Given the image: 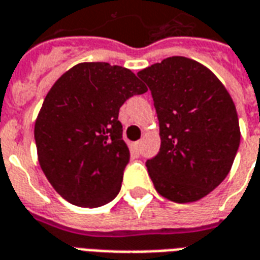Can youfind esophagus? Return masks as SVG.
I'll use <instances>...</instances> for the list:
<instances>
[{
	"label": "esophagus",
	"mask_w": 260,
	"mask_h": 260,
	"mask_svg": "<svg viewBox=\"0 0 260 260\" xmlns=\"http://www.w3.org/2000/svg\"><path fill=\"white\" fill-rule=\"evenodd\" d=\"M134 148L137 149V151H140V148H141V141H137V143H134Z\"/></svg>",
	"instance_id": "obj_1"
}]
</instances>
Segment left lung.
Here are the masks:
<instances>
[{
	"label": "left lung",
	"mask_w": 260,
	"mask_h": 260,
	"mask_svg": "<svg viewBox=\"0 0 260 260\" xmlns=\"http://www.w3.org/2000/svg\"><path fill=\"white\" fill-rule=\"evenodd\" d=\"M159 120L160 149L147 160L155 190L179 204L204 198L226 179L240 147L234 102L208 68L170 56L140 70Z\"/></svg>",
	"instance_id": "obj_1"
}]
</instances>
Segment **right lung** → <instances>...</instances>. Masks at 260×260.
I'll use <instances>...</instances> for the list:
<instances>
[{
    "label": "right lung",
    "instance_id": "1",
    "mask_svg": "<svg viewBox=\"0 0 260 260\" xmlns=\"http://www.w3.org/2000/svg\"><path fill=\"white\" fill-rule=\"evenodd\" d=\"M145 91L132 70L107 62H83L55 81L34 140L40 166L63 200L98 208L116 198L130 160L119 109Z\"/></svg>",
    "mask_w": 260,
    "mask_h": 260
}]
</instances>
